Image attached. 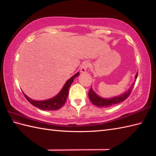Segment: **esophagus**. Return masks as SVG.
<instances>
[{
  "mask_svg": "<svg viewBox=\"0 0 156 156\" xmlns=\"http://www.w3.org/2000/svg\"><path fill=\"white\" fill-rule=\"evenodd\" d=\"M90 64L88 61H84L81 65V69H80V71L81 73H86L87 71V69L89 67Z\"/></svg>",
  "mask_w": 156,
  "mask_h": 156,
  "instance_id": "obj_1",
  "label": "esophagus"
}]
</instances>
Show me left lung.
<instances>
[{"mask_svg":"<svg viewBox=\"0 0 156 156\" xmlns=\"http://www.w3.org/2000/svg\"><path fill=\"white\" fill-rule=\"evenodd\" d=\"M137 74L138 73H137L136 75V79L137 77ZM135 85V82H133V83L131 85V87H129V89L125 93H123L122 95L118 96V97H115V98H111V99H104L102 98H100L99 96H98L96 93L94 92V91L91 88L89 89L88 95H89V98L90 101L92 102L93 105L98 106L99 107H109L111 106L115 105L116 104H118V103L123 102V101H125L126 99H127L128 97H129L131 94V91L134 87Z\"/></svg>","mask_w":156,"mask_h":156,"instance_id":"1","label":"left lung"}]
</instances>
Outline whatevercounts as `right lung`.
Masks as SVG:
<instances>
[{
    "label": "right lung",
    "mask_w": 156,
    "mask_h": 156,
    "mask_svg": "<svg viewBox=\"0 0 156 156\" xmlns=\"http://www.w3.org/2000/svg\"><path fill=\"white\" fill-rule=\"evenodd\" d=\"M79 75V73H77L75 75H73L72 77L69 79V80L65 83L64 87L61 89L60 93H58L57 95L55 96V98L52 99L45 100V101H34V100H33L28 98V97L25 94H24V93L23 94L27 99V101L34 107L45 111L57 110L61 108L65 103V102H66L68 97L69 87H70V86L71 85L72 83L73 82L75 77H77Z\"/></svg>",
    "instance_id": "obj_1"
}]
</instances>
